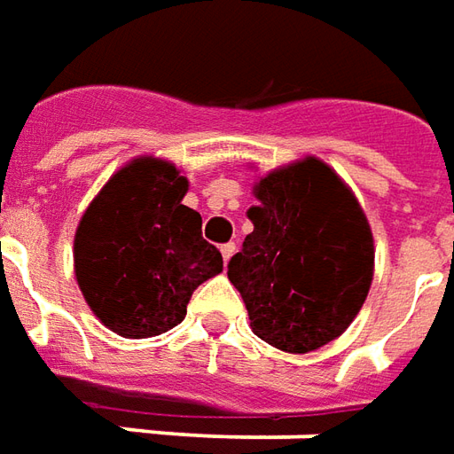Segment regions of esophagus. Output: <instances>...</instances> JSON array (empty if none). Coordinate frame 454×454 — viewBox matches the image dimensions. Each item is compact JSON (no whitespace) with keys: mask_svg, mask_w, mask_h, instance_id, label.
I'll return each instance as SVG.
<instances>
[{"mask_svg":"<svg viewBox=\"0 0 454 454\" xmlns=\"http://www.w3.org/2000/svg\"><path fill=\"white\" fill-rule=\"evenodd\" d=\"M236 253V243H226V246H221V255H223V261H231V255Z\"/></svg>","mask_w":454,"mask_h":454,"instance_id":"esophagus-1","label":"esophagus"}]
</instances>
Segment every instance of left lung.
Wrapping results in <instances>:
<instances>
[{
	"instance_id": "1",
	"label": "left lung",
	"mask_w": 454,
	"mask_h": 454,
	"mask_svg": "<svg viewBox=\"0 0 454 454\" xmlns=\"http://www.w3.org/2000/svg\"><path fill=\"white\" fill-rule=\"evenodd\" d=\"M253 231L228 263L253 333L303 356L340 338L365 303L375 243L356 193L305 156L253 184Z\"/></svg>"
}]
</instances>
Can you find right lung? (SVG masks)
<instances>
[{"label": "right lung", "mask_w": 454, "mask_h": 454, "mask_svg": "<svg viewBox=\"0 0 454 454\" xmlns=\"http://www.w3.org/2000/svg\"><path fill=\"white\" fill-rule=\"evenodd\" d=\"M188 178L176 163L137 156L101 186L74 233V276L91 313L121 338H153L186 317L223 258L184 206Z\"/></svg>", "instance_id": "1"}]
</instances>
